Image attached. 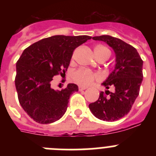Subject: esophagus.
Instances as JSON below:
<instances>
[{
    "label": "esophagus",
    "instance_id": "1",
    "mask_svg": "<svg viewBox=\"0 0 156 156\" xmlns=\"http://www.w3.org/2000/svg\"><path fill=\"white\" fill-rule=\"evenodd\" d=\"M87 87H82V86H79V90L80 91H83V90H86Z\"/></svg>",
    "mask_w": 156,
    "mask_h": 156
}]
</instances>
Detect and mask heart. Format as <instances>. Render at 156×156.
<instances>
[{
    "label": "heart",
    "instance_id": "heart-1",
    "mask_svg": "<svg viewBox=\"0 0 156 156\" xmlns=\"http://www.w3.org/2000/svg\"><path fill=\"white\" fill-rule=\"evenodd\" d=\"M95 55L98 58L100 57H108L110 56V51L107 47L103 45H98L94 48ZM73 78L74 80L80 85L82 86H89L96 80L100 78V75L96 73L85 69H77L73 73Z\"/></svg>",
    "mask_w": 156,
    "mask_h": 156
}]
</instances>
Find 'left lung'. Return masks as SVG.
<instances>
[{
	"label": "left lung",
	"mask_w": 156,
	"mask_h": 156,
	"mask_svg": "<svg viewBox=\"0 0 156 156\" xmlns=\"http://www.w3.org/2000/svg\"><path fill=\"white\" fill-rule=\"evenodd\" d=\"M94 41L108 44L115 53V69L102 83L105 88L112 87L115 92L100 93L98 99L89 105L95 117L104 121H115L127 115L139 95L143 80V61L137 51L119 38L108 35L94 37Z\"/></svg>",
	"instance_id": "obj_1"
}]
</instances>
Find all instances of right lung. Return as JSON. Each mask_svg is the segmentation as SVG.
<instances>
[{
  "label": "right lung",
  "instance_id": "add662e5",
  "mask_svg": "<svg viewBox=\"0 0 156 156\" xmlns=\"http://www.w3.org/2000/svg\"><path fill=\"white\" fill-rule=\"evenodd\" d=\"M91 39L89 36L56 35L34 43L16 62L15 79L19 101L30 118L47 124L58 120L78 86L69 83L62 90L51 87L56 75H66L74 50Z\"/></svg>",
  "mask_w": 156,
  "mask_h": 156
}]
</instances>
